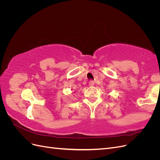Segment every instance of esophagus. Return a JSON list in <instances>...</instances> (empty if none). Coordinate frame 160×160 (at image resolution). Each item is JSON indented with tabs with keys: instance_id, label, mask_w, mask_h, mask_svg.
Masks as SVG:
<instances>
[{
	"instance_id": "1",
	"label": "esophagus",
	"mask_w": 160,
	"mask_h": 160,
	"mask_svg": "<svg viewBox=\"0 0 160 160\" xmlns=\"http://www.w3.org/2000/svg\"><path fill=\"white\" fill-rule=\"evenodd\" d=\"M89 85L90 86H93V85H94V81H90L89 82Z\"/></svg>"
}]
</instances>
